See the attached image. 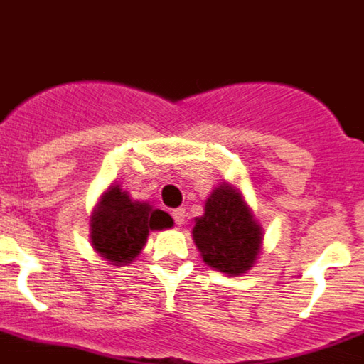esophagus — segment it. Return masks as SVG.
<instances>
[{
  "mask_svg": "<svg viewBox=\"0 0 364 364\" xmlns=\"http://www.w3.org/2000/svg\"><path fill=\"white\" fill-rule=\"evenodd\" d=\"M173 220H175L176 225H182L186 220V209H175L173 210Z\"/></svg>",
  "mask_w": 364,
  "mask_h": 364,
  "instance_id": "34e87169",
  "label": "esophagus"
}]
</instances>
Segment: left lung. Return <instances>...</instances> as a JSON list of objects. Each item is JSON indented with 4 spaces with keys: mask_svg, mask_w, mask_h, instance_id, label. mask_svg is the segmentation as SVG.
I'll return each mask as SVG.
<instances>
[{
    "mask_svg": "<svg viewBox=\"0 0 364 364\" xmlns=\"http://www.w3.org/2000/svg\"><path fill=\"white\" fill-rule=\"evenodd\" d=\"M203 216L195 218L193 240L209 268L230 277L243 275L259 257L261 223L236 186L221 182L205 202Z\"/></svg>",
    "mask_w": 364,
    "mask_h": 364,
    "instance_id": "obj_1",
    "label": "left lung"
}]
</instances>
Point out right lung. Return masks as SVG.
<instances>
[{
    "label": "right lung",
    "mask_w": 364,
    "mask_h": 364,
    "mask_svg": "<svg viewBox=\"0 0 364 364\" xmlns=\"http://www.w3.org/2000/svg\"><path fill=\"white\" fill-rule=\"evenodd\" d=\"M173 227V218L154 209L148 202H137L112 184L96 203L89 220V237L96 254L112 266H128L141 254L150 230Z\"/></svg>",
    "instance_id": "add662e5"
}]
</instances>
